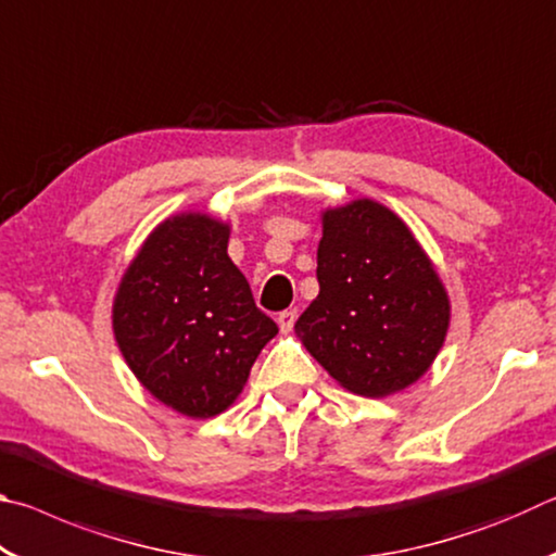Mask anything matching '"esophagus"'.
I'll return each mask as SVG.
<instances>
[{
  "instance_id": "1",
  "label": "esophagus",
  "mask_w": 556,
  "mask_h": 556,
  "mask_svg": "<svg viewBox=\"0 0 556 556\" xmlns=\"http://www.w3.org/2000/svg\"><path fill=\"white\" fill-rule=\"evenodd\" d=\"M277 324H279V331L281 333H289L291 328L296 324V308H287V312H281L277 316Z\"/></svg>"
}]
</instances>
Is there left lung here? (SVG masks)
<instances>
[{"label":"left lung","mask_w":556,"mask_h":556,"mask_svg":"<svg viewBox=\"0 0 556 556\" xmlns=\"http://www.w3.org/2000/svg\"><path fill=\"white\" fill-rule=\"evenodd\" d=\"M318 296L296 336L353 394L388 397L425 375L451 324L448 291L397 213L355 199L321 213Z\"/></svg>","instance_id":"left-lung-1"}]
</instances>
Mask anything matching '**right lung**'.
<instances>
[{
	"mask_svg": "<svg viewBox=\"0 0 556 556\" xmlns=\"http://www.w3.org/2000/svg\"><path fill=\"white\" fill-rule=\"evenodd\" d=\"M230 225L201 211L149 232L119 279L112 331L142 388L191 419L240 397L277 324L228 257Z\"/></svg>",
	"mask_w": 556,
	"mask_h": 556,
	"instance_id": "1",
	"label": "right lung"
}]
</instances>
